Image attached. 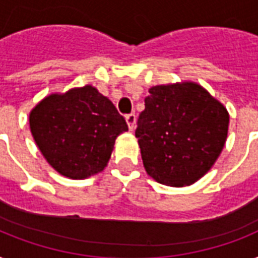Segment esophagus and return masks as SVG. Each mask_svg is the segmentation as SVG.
<instances>
[{"label": "esophagus", "instance_id": "esophagus-1", "mask_svg": "<svg viewBox=\"0 0 258 258\" xmlns=\"http://www.w3.org/2000/svg\"><path fill=\"white\" fill-rule=\"evenodd\" d=\"M125 121H127V124H128V128L133 131V130L135 128L137 115H135V113H128V115H125Z\"/></svg>", "mask_w": 258, "mask_h": 258}]
</instances>
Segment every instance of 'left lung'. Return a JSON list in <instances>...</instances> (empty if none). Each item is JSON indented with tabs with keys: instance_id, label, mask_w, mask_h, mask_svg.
<instances>
[{
	"instance_id": "left-lung-1",
	"label": "left lung",
	"mask_w": 258,
	"mask_h": 258,
	"mask_svg": "<svg viewBox=\"0 0 258 258\" xmlns=\"http://www.w3.org/2000/svg\"><path fill=\"white\" fill-rule=\"evenodd\" d=\"M149 92L135 131L146 171L167 186L194 183L224 149L228 111L192 82L155 86Z\"/></svg>"
}]
</instances>
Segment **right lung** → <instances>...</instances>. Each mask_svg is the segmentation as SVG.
I'll return each instance as SVG.
<instances>
[{"instance_id":"1","label":"right lung","mask_w":258,"mask_h":258,"mask_svg":"<svg viewBox=\"0 0 258 258\" xmlns=\"http://www.w3.org/2000/svg\"><path fill=\"white\" fill-rule=\"evenodd\" d=\"M29 125L46 162L71 179L103 171L115 139L128 131L112 101L92 86L42 99L30 111Z\"/></svg>"}]
</instances>
